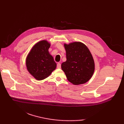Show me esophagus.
Segmentation results:
<instances>
[{
	"instance_id": "34e87169",
	"label": "esophagus",
	"mask_w": 124,
	"mask_h": 124,
	"mask_svg": "<svg viewBox=\"0 0 124 124\" xmlns=\"http://www.w3.org/2000/svg\"><path fill=\"white\" fill-rule=\"evenodd\" d=\"M61 65L60 63H58L57 64V68H58V69H60V68H61Z\"/></svg>"
}]
</instances>
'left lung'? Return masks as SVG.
I'll use <instances>...</instances> for the list:
<instances>
[{
    "label": "left lung",
    "mask_w": 124,
    "mask_h": 124,
    "mask_svg": "<svg viewBox=\"0 0 124 124\" xmlns=\"http://www.w3.org/2000/svg\"><path fill=\"white\" fill-rule=\"evenodd\" d=\"M67 61L61 64L62 70L70 83L76 85L90 79L95 69L93 56L84 44L75 42L64 44Z\"/></svg>",
    "instance_id": "left-lung-1"
}]
</instances>
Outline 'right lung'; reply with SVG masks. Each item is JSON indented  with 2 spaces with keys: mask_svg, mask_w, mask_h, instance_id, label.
I'll return each instance as SVG.
<instances>
[{
  "mask_svg": "<svg viewBox=\"0 0 124 124\" xmlns=\"http://www.w3.org/2000/svg\"><path fill=\"white\" fill-rule=\"evenodd\" d=\"M49 47L50 44L46 40L39 41L32 47L27 56V69L37 80L48 77L56 69V63L48 52Z\"/></svg>",
  "mask_w": 124,
  "mask_h": 124,
  "instance_id": "right-lung-1",
  "label": "right lung"
}]
</instances>
